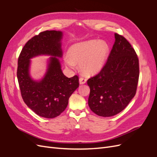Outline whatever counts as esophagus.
<instances>
[{
	"label": "esophagus",
	"instance_id": "34e87169",
	"mask_svg": "<svg viewBox=\"0 0 157 157\" xmlns=\"http://www.w3.org/2000/svg\"><path fill=\"white\" fill-rule=\"evenodd\" d=\"M79 82H80V84H84L86 83V79L85 78H84V77H80V78H79Z\"/></svg>",
	"mask_w": 157,
	"mask_h": 157
}]
</instances>
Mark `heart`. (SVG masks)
I'll return each instance as SVG.
<instances>
[{
  "mask_svg": "<svg viewBox=\"0 0 157 157\" xmlns=\"http://www.w3.org/2000/svg\"><path fill=\"white\" fill-rule=\"evenodd\" d=\"M109 53V46L105 41L90 40L74 44L69 50V56L65 57V63L75 69V63H80V68L86 75L100 71L105 65Z\"/></svg>",
  "mask_w": 157,
  "mask_h": 157,
  "instance_id": "heart-1",
  "label": "heart"
}]
</instances>
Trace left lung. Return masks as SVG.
<instances>
[{
    "mask_svg": "<svg viewBox=\"0 0 157 157\" xmlns=\"http://www.w3.org/2000/svg\"><path fill=\"white\" fill-rule=\"evenodd\" d=\"M115 41L103 69L90 78L88 105L100 117H111L126 107L136 93L140 75L138 57L122 35Z\"/></svg>",
    "mask_w": 157,
    "mask_h": 157,
    "instance_id": "left-lung-1",
    "label": "left lung"
}]
</instances>
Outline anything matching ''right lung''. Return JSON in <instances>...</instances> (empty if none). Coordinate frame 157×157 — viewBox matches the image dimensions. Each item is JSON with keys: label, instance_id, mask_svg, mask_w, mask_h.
I'll list each match as a JSON object with an SVG mask.
<instances>
[{"label": "right lung", "instance_id": "obj_1", "mask_svg": "<svg viewBox=\"0 0 157 157\" xmlns=\"http://www.w3.org/2000/svg\"><path fill=\"white\" fill-rule=\"evenodd\" d=\"M62 33L45 31L32 37L23 46L17 61V77L21 97L26 105L40 117L52 118L59 116L67 107L71 94L79 86L77 75L68 78L61 69L60 40ZM41 54L50 55L49 68L39 82L30 77V59Z\"/></svg>", "mask_w": 157, "mask_h": 157}]
</instances>
